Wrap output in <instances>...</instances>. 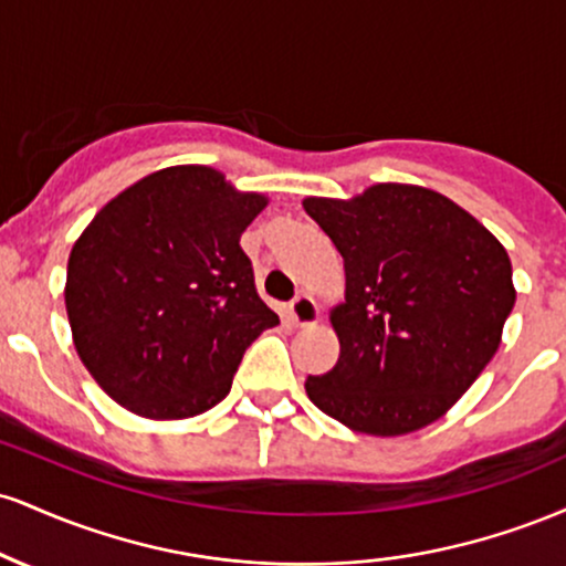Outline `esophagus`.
Instances as JSON below:
<instances>
[{
    "label": "esophagus",
    "instance_id": "esophagus-1",
    "mask_svg": "<svg viewBox=\"0 0 566 566\" xmlns=\"http://www.w3.org/2000/svg\"><path fill=\"white\" fill-rule=\"evenodd\" d=\"M292 324H297V327H305V324H314L319 319V305L311 295H297L295 301L290 303L287 308Z\"/></svg>",
    "mask_w": 566,
    "mask_h": 566
}]
</instances>
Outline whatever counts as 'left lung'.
<instances>
[{
  "instance_id": "left-lung-1",
  "label": "left lung",
  "mask_w": 566,
  "mask_h": 566,
  "mask_svg": "<svg viewBox=\"0 0 566 566\" xmlns=\"http://www.w3.org/2000/svg\"><path fill=\"white\" fill-rule=\"evenodd\" d=\"M303 207L346 269V303L329 316L340 356L308 375V399L373 437L439 420L500 346L516 303L509 252L463 207L420 186L378 184Z\"/></svg>"
}]
</instances>
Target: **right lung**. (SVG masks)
Segmentation results:
<instances>
[{"label": "right lung", "mask_w": 566, "mask_h": 566, "mask_svg": "<svg viewBox=\"0 0 566 566\" xmlns=\"http://www.w3.org/2000/svg\"><path fill=\"white\" fill-rule=\"evenodd\" d=\"M265 207L212 167H167L108 201L69 258L66 311L84 367L143 418L207 412L279 316L239 237Z\"/></svg>", "instance_id": "1"}]
</instances>
